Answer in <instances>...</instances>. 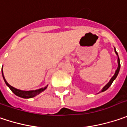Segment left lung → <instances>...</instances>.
Instances as JSON below:
<instances>
[{
    "instance_id": "1",
    "label": "left lung",
    "mask_w": 127,
    "mask_h": 127,
    "mask_svg": "<svg viewBox=\"0 0 127 127\" xmlns=\"http://www.w3.org/2000/svg\"><path fill=\"white\" fill-rule=\"evenodd\" d=\"M114 51H115V53H116V54H117V56H118V54H117V51H116L115 48H114ZM117 61H118V67H117V69L116 72H115V74H114V76L112 77V79L110 80V81L108 82L107 85H106L103 87V89H102V91L101 92H104V91H105V90H107L108 88L111 86V85L112 84V82H113L114 80H115V79H116V77H117L119 72V69H120V60H119V57H118V60H117Z\"/></svg>"
}]
</instances>
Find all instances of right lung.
Segmentation results:
<instances>
[{
    "mask_svg": "<svg viewBox=\"0 0 127 127\" xmlns=\"http://www.w3.org/2000/svg\"><path fill=\"white\" fill-rule=\"evenodd\" d=\"M2 74H3V72H2ZM3 79H4V81H5V84H6L7 86L10 89V90L13 92L15 95L20 96V97H22V98L28 99V98L34 97V96H35L36 95H39L40 93H41L42 92H43L46 88H47V87H44V88H41V89H39V90H32V91H23V90H20L15 89V88H14L13 87L10 85L8 83L6 82V80H5L4 76H3Z\"/></svg>",
    "mask_w": 127,
    "mask_h": 127,
    "instance_id": "right-lung-1",
    "label": "right lung"
}]
</instances>
